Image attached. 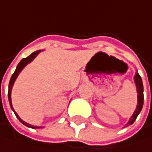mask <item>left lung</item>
Returning a JSON list of instances; mask_svg holds the SVG:
<instances>
[{
  "mask_svg": "<svg viewBox=\"0 0 152 152\" xmlns=\"http://www.w3.org/2000/svg\"><path fill=\"white\" fill-rule=\"evenodd\" d=\"M134 82H135L136 88H137V93H138L137 107L135 109V111H134L133 115L129 118L128 123L124 126V128L125 127H128L129 125H132L134 123V121L136 120L138 115L140 113L141 109H142V107H143V100H144V96H143V84H142V80H141L140 75L138 73H136L135 75H134Z\"/></svg>",
  "mask_w": 152,
  "mask_h": 152,
  "instance_id": "1",
  "label": "left lung"
}]
</instances>
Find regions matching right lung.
I'll return each mask as SVG.
<instances>
[{
	"label": "right lung",
	"instance_id": "add662e5",
	"mask_svg": "<svg viewBox=\"0 0 152 152\" xmlns=\"http://www.w3.org/2000/svg\"><path fill=\"white\" fill-rule=\"evenodd\" d=\"M42 52V50H38V51H35V52H34V53L32 54V55H30L28 57H26V58H23V59H22L21 61H20V63L18 64V66H17V67H16V69H15V71H14V73H13V75H12V77H11V80H10V83H9V90H8V99H9V103H10V106H11V108L12 109V111L14 112V114H15V116L17 117V118H18L19 120H20V122H22V123L23 124V125H25L26 127H28V128H32V129H41V128H43V127H38V126H33V125H31V124H28L27 122H25V121H23L20 117H19V115L17 114L16 112H15V110L13 109V107H12V97H11V95H12V86H13V84H14V82H15V80H16V78L18 77V75H19V74L21 73V71L28 65L29 63H31L36 56H37V55L39 54V53H41Z\"/></svg>",
	"mask_w": 152,
	"mask_h": 152
}]
</instances>
